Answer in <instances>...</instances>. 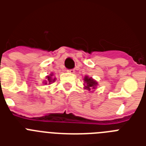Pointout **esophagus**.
Wrapping results in <instances>:
<instances>
[{
	"label": "esophagus",
	"mask_w": 146,
	"mask_h": 146,
	"mask_svg": "<svg viewBox=\"0 0 146 146\" xmlns=\"http://www.w3.org/2000/svg\"><path fill=\"white\" fill-rule=\"evenodd\" d=\"M67 72L70 73H75V70L74 69H71V70H67Z\"/></svg>",
	"instance_id": "esophagus-1"
}]
</instances>
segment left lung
Returning <instances> with one entry per match:
<instances>
[{
    "instance_id": "left-lung-1",
    "label": "left lung",
    "mask_w": 146,
    "mask_h": 146,
    "mask_svg": "<svg viewBox=\"0 0 146 146\" xmlns=\"http://www.w3.org/2000/svg\"><path fill=\"white\" fill-rule=\"evenodd\" d=\"M84 80L86 82V84H84L85 86H86V89H88L89 91L91 90L92 88H95L96 86V85H97L96 81H95L92 78H89L88 76H86Z\"/></svg>"
}]
</instances>
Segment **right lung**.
Here are the masks:
<instances>
[{"label":"right lung","mask_w":146,"mask_h":146,"mask_svg":"<svg viewBox=\"0 0 146 146\" xmlns=\"http://www.w3.org/2000/svg\"><path fill=\"white\" fill-rule=\"evenodd\" d=\"M51 76H52V74H51V75H50V76H48L47 77V81L44 82V84H48V83L50 84V82H54L55 79H54V80H53V78L51 77Z\"/></svg>","instance_id":"1"}]
</instances>
